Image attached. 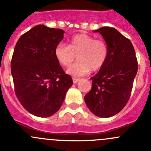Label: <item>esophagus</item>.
I'll return each instance as SVG.
<instances>
[{"instance_id":"obj_1","label":"esophagus","mask_w":151,"mask_h":151,"mask_svg":"<svg viewBox=\"0 0 151 151\" xmlns=\"http://www.w3.org/2000/svg\"><path fill=\"white\" fill-rule=\"evenodd\" d=\"M72 80H73V83L76 84V83H77V82H78L79 80H80V79H79V78H75V77H74V78L72 79Z\"/></svg>"}]
</instances>
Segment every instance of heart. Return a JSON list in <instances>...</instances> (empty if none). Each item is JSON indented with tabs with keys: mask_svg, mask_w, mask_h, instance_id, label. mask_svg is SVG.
<instances>
[{
	"mask_svg": "<svg viewBox=\"0 0 151 151\" xmlns=\"http://www.w3.org/2000/svg\"><path fill=\"white\" fill-rule=\"evenodd\" d=\"M108 46L102 39H95L93 36L80 33L72 36L68 45L58 44L54 54L57 61L63 66H68L75 59L78 61L70 66L67 73L73 77H81L90 71H96L102 68L108 58Z\"/></svg>",
	"mask_w": 151,
	"mask_h": 151,
	"instance_id": "obj_1",
	"label": "heart"
}]
</instances>
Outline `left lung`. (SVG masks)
Masks as SVG:
<instances>
[{
  "mask_svg": "<svg viewBox=\"0 0 151 151\" xmlns=\"http://www.w3.org/2000/svg\"><path fill=\"white\" fill-rule=\"evenodd\" d=\"M93 31L102 35L109 52L105 64L91 78L92 88L85 101L94 115L109 118L122 110L130 98L137 59L131 41L115 28L103 27Z\"/></svg>",
  "mask_w": 151,
  "mask_h": 151,
  "instance_id": "obj_1",
  "label": "left lung"
}]
</instances>
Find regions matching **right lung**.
<instances>
[{
    "label": "right lung",
    "mask_w": 151,
    "mask_h": 151,
    "mask_svg": "<svg viewBox=\"0 0 151 151\" xmlns=\"http://www.w3.org/2000/svg\"><path fill=\"white\" fill-rule=\"evenodd\" d=\"M63 33L61 29L36 25L15 45L11 61L15 94L23 107L37 117L58 112L73 84L54 54Z\"/></svg>",
    "instance_id": "obj_1"
}]
</instances>
